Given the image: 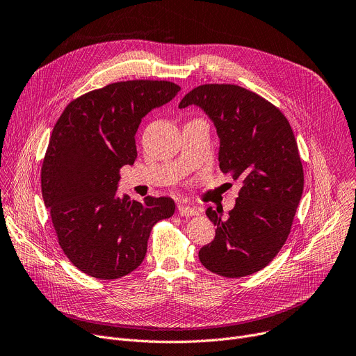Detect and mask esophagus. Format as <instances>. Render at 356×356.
I'll return each instance as SVG.
<instances>
[{
	"instance_id": "obj_1",
	"label": "esophagus",
	"mask_w": 356,
	"mask_h": 356,
	"mask_svg": "<svg viewBox=\"0 0 356 356\" xmlns=\"http://www.w3.org/2000/svg\"><path fill=\"white\" fill-rule=\"evenodd\" d=\"M177 211H179L180 216H186V218L199 215V211L195 207H192V204H188V203H180L177 207Z\"/></svg>"
}]
</instances>
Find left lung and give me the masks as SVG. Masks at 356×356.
Here are the masks:
<instances>
[{
  "instance_id": "left-lung-1",
  "label": "left lung",
  "mask_w": 356,
  "mask_h": 356,
  "mask_svg": "<svg viewBox=\"0 0 356 356\" xmlns=\"http://www.w3.org/2000/svg\"><path fill=\"white\" fill-rule=\"evenodd\" d=\"M189 105L200 106L216 127L222 173L242 181L228 218L207 209L216 234L199 259L222 277L254 274L286 244L302 199L305 175L293 129L275 105L238 85H200L179 108Z\"/></svg>"
}]
</instances>
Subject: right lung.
Instances as JSON below:
<instances>
[{"label": "right lung", "mask_w": 356, "mask_h": 356, "mask_svg": "<svg viewBox=\"0 0 356 356\" xmlns=\"http://www.w3.org/2000/svg\"><path fill=\"white\" fill-rule=\"evenodd\" d=\"M168 81L109 83L73 99L56 122L42 165V195L70 263L99 280L121 278L145 257L153 227L175 213L170 197L120 199V168L137 159L141 118L170 102Z\"/></svg>", "instance_id": "1"}]
</instances>
